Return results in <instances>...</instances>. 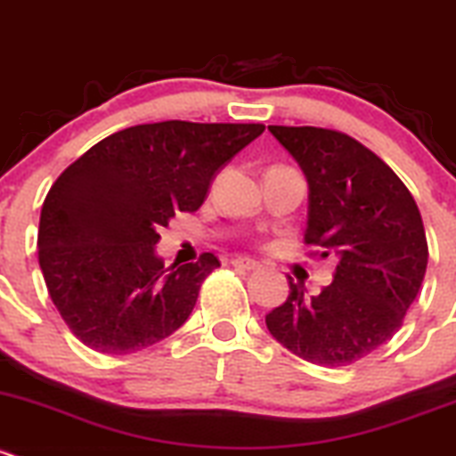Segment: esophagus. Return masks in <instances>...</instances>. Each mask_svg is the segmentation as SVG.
Listing matches in <instances>:
<instances>
[{"label": "esophagus", "mask_w": 456, "mask_h": 456, "mask_svg": "<svg viewBox=\"0 0 456 456\" xmlns=\"http://www.w3.org/2000/svg\"><path fill=\"white\" fill-rule=\"evenodd\" d=\"M232 265L234 268H243V270H259V261L255 259H248V256H237V259H232Z\"/></svg>", "instance_id": "1"}]
</instances>
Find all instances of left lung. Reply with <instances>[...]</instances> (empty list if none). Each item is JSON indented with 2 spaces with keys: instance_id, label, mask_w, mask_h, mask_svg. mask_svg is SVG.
<instances>
[{
  "instance_id": "left-lung-1",
  "label": "left lung",
  "mask_w": 456,
  "mask_h": 456,
  "mask_svg": "<svg viewBox=\"0 0 456 456\" xmlns=\"http://www.w3.org/2000/svg\"><path fill=\"white\" fill-rule=\"evenodd\" d=\"M268 130L308 179L304 241L339 261L319 295H305L288 277L290 295L265 314V326L305 362L350 366L392 339L421 288L428 265L421 213L395 170L350 134L314 126Z\"/></svg>"
}]
</instances>
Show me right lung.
I'll use <instances>...</instances> for the list:
<instances>
[{
	"label": "right lung",
	"mask_w": 456,
	"mask_h": 456,
	"mask_svg": "<svg viewBox=\"0 0 456 456\" xmlns=\"http://www.w3.org/2000/svg\"><path fill=\"white\" fill-rule=\"evenodd\" d=\"M264 124L159 121L94 143L57 177L39 217V268L66 326L97 353L130 354L186 323L213 252L164 268L155 243L175 213H195L215 173Z\"/></svg>",
	"instance_id": "1"
}]
</instances>
